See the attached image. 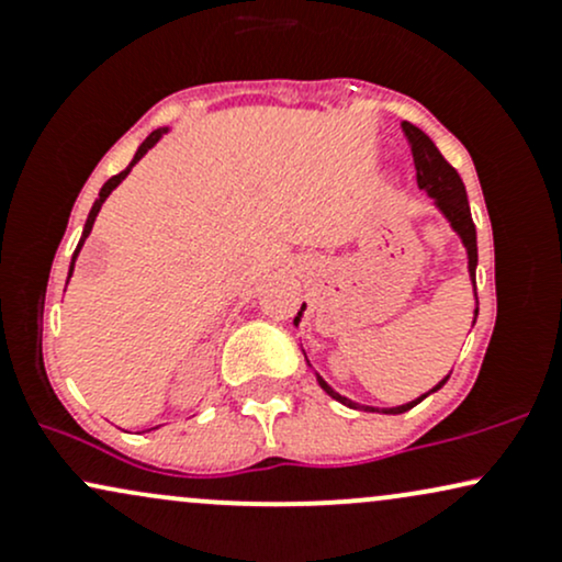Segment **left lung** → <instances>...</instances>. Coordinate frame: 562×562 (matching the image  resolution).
Segmentation results:
<instances>
[{
    "instance_id": "obj_1",
    "label": "left lung",
    "mask_w": 562,
    "mask_h": 562,
    "mask_svg": "<svg viewBox=\"0 0 562 562\" xmlns=\"http://www.w3.org/2000/svg\"><path fill=\"white\" fill-rule=\"evenodd\" d=\"M404 134L412 142V156H415V169H417V187H420L425 195L434 200V209L443 216V222L449 224V229L454 232L457 237H460L462 248H465L468 277H470V285H473V299H475V308H473V325H475V319H479V295H475V267H479V243H475V224H473V216H470L465 184H462L460 173H457L447 164V160H443L441 153H438V147L434 145V139H430L428 134L423 132V128H417V126H412V124H404ZM303 312H306V303H303V306H301L299 317L293 319L295 327H299V322L303 319ZM301 351H303V346H301ZM303 357H306V351H303ZM306 364H308V359H306ZM308 370H312L314 378H317L319 389L325 391L330 398H335V402H340L344 406H348V409L380 412V415H402V412L412 409V406L420 404L423 398H428L430 393H436L438 389H443V383H447L449 375H451V372H449L447 378L438 380L434 389L420 393V396L412 398V402H406V404H398V406H370V404L353 402V398H348V396H344V393L335 391L333 385H327L325 378H322L312 364H308Z\"/></svg>"
}]
</instances>
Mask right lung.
I'll return each mask as SVG.
<instances>
[{"instance_id":"1","label":"right lung","mask_w":562,"mask_h":562,"mask_svg":"<svg viewBox=\"0 0 562 562\" xmlns=\"http://www.w3.org/2000/svg\"><path fill=\"white\" fill-rule=\"evenodd\" d=\"M169 128L171 126H160V128H156V132H150V137H147L145 142H142L139 145V150L134 153V158H132V164L126 166L124 171L121 173H115V177H111L108 179L105 184H102V190H100V195H97V200H94V205H92V211H89V216H87V224H83V232H81V240H79V245H76V250H74V259H70V269H68V280H70V274H74V267H76V259H79V254H81V248H83V240H87L89 237V232H92V227H94V218H97V214H100V209H102V203H105L108 198H111V192L115 190V187H119L121 182H124V179L128 177V173H132V169L134 166L139 164L142 158L147 156V150H153V147L158 145L160 139H164V134H169Z\"/></svg>"}]
</instances>
